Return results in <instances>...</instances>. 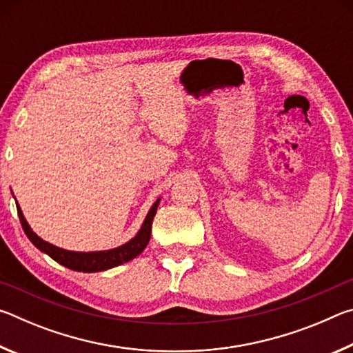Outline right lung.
<instances>
[{
	"label": "right lung",
	"instance_id": "1",
	"mask_svg": "<svg viewBox=\"0 0 353 353\" xmlns=\"http://www.w3.org/2000/svg\"><path fill=\"white\" fill-rule=\"evenodd\" d=\"M160 199L155 202L151 210H149L148 216L143 223L141 229L135 238H132L129 243L123 244L117 249L104 250V252H71V250H65L61 248L52 246V244L46 243L41 240L31 230V227L26 223L25 216H23L21 208L17 207V212H19V218L23 230L28 235L29 240L32 241L35 248H39L41 252H45L51 256L52 260H56L61 265L70 268L73 271H82V272H98V271H105L110 270V268H115L118 265H123L129 260L135 259L137 255L143 252V249L146 248L149 243V238H151V230H152V219L155 216V212H157Z\"/></svg>",
	"mask_w": 353,
	"mask_h": 353
}]
</instances>
